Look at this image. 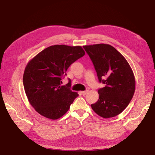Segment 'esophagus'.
<instances>
[{"label": "esophagus", "mask_w": 155, "mask_h": 155, "mask_svg": "<svg viewBox=\"0 0 155 155\" xmlns=\"http://www.w3.org/2000/svg\"><path fill=\"white\" fill-rule=\"evenodd\" d=\"M88 92V89H87V90L85 91H81V94H82L83 96H85Z\"/></svg>", "instance_id": "34e87169"}]
</instances>
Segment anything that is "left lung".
<instances>
[{
	"mask_svg": "<svg viewBox=\"0 0 155 155\" xmlns=\"http://www.w3.org/2000/svg\"><path fill=\"white\" fill-rule=\"evenodd\" d=\"M105 87L98 89L99 100L92 104L100 116L109 118L120 114L128 106L135 91V78L127 61L107 44L83 46Z\"/></svg>",
	"mask_w": 155,
	"mask_h": 155,
	"instance_id": "obj_1",
	"label": "left lung"
}]
</instances>
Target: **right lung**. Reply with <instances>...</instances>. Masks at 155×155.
Returning a JSON list of instances; mask_svg holds the SVG:
<instances>
[{
	"mask_svg": "<svg viewBox=\"0 0 155 155\" xmlns=\"http://www.w3.org/2000/svg\"><path fill=\"white\" fill-rule=\"evenodd\" d=\"M85 54L81 46H50L27 64L23 85L30 104L38 113L51 120L62 117L78 96L70 90L71 81L61 85L68 67Z\"/></svg>",
	"mask_w": 155,
	"mask_h": 155,
	"instance_id": "add662e5",
	"label": "right lung"
}]
</instances>
